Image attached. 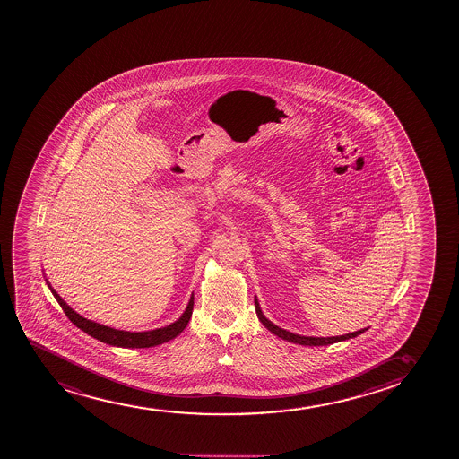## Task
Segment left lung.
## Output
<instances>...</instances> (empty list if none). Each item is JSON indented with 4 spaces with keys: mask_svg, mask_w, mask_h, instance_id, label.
I'll list each match as a JSON object with an SVG mask.
<instances>
[{
    "mask_svg": "<svg viewBox=\"0 0 459 459\" xmlns=\"http://www.w3.org/2000/svg\"><path fill=\"white\" fill-rule=\"evenodd\" d=\"M255 312H257L258 320L264 323V326L266 327L268 331L275 333L277 337L283 338V340H288V342H295V344H301V346H327V344H333V342H342V340L357 337L359 333H363L364 331H368V329H361V331H357V333H346V335H340V337H303V335L288 333L285 329L275 326L274 323L269 322L268 318L264 316L262 309H260L257 300H255Z\"/></svg>",
    "mask_w": 459,
    "mask_h": 459,
    "instance_id": "1",
    "label": "left lung"
}]
</instances>
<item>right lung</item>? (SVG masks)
<instances>
[{"mask_svg":"<svg viewBox=\"0 0 459 459\" xmlns=\"http://www.w3.org/2000/svg\"><path fill=\"white\" fill-rule=\"evenodd\" d=\"M48 288H50V285H48ZM50 290H52L55 299L58 300L59 305L63 307L64 314L69 316L70 322L74 323V326L80 327L81 331L89 333L90 337L96 338V340H100L102 342H107V344H111V346H117V348H152V346H158V344L173 340L174 337H178L184 331L188 322H190L193 306H195V299L191 297L190 303L186 306V309H185L179 320L171 323L169 326L148 331V333H126V331H117V329H113V327L102 326L100 323L87 320L84 316H81L80 314H76L56 294V290H53V288H50Z\"/></svg>","mask_w":459,"mask_h":459,"instance_id":"obj_1","label":"right lung"}]
</instances>
